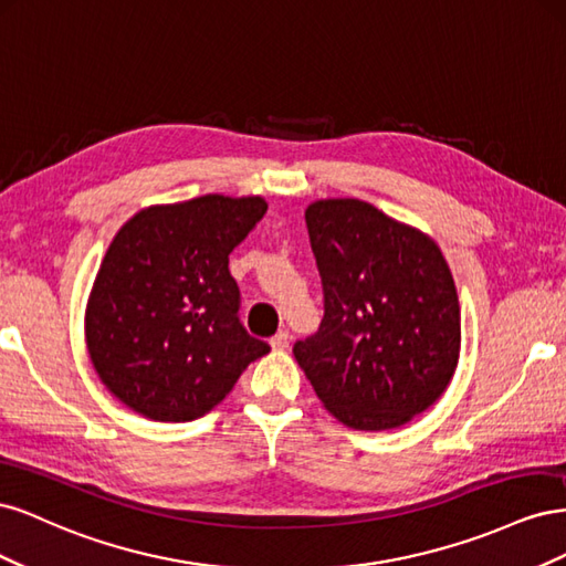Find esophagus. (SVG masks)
Returning <instances> with one entry per match:
<instances>
[{"instance_id": "obj_1", "label": "esophagus", "mask_w": 566, "mask_h": 566, "mask_svg": "<svg viewBox=\"0 0 566 566\" xmlns=\"http://www.w3.org/2000/svg\"><path fill=\"white\" fill-rule=\"evenodd\" d=\"M271 347H273V352L287 349V347H290V333H287V331H281V333L273 335V337H271Z\"/></svg>"}]
</instances>
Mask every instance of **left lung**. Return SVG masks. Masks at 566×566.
<instances>
[{
	"label": "left lung",
	"instance_id": "obj_1",
	"mask_svg": "<svg viewBox=\"0 0 566 566\" xmlns=\"http://www.w3.org/2000/svg\"><path fill=\"white\" fill-rule=\"evenodd\" d=\"M323 285L318 333L295 342L316 397L354 430L408 422L449 387L460 352L451 269L432 238L356 198L304 212Z\"/></svg>",
	"mask_w": 566,
	"mask_h": 566
}]
</instances>
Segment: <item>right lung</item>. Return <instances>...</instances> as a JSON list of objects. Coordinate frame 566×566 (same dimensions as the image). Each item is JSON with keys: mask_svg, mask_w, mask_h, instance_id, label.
Masks as SVG:
<instances>
[{"mask_svg": "<svg viewBox=\"0 0 566 566\" xmlns=\"http://www.w3.org/2000/svg\"><path fill=\"white\" fill-rule=\"evenodd\" d=\"M266 214L260 196L142 210L117 231L87 306L90 358L115 397L158 422L196 420L271 347L241 323L229 254Z\"/></svg>", "mask_w": 566, "mask_h": 566, "instance_id": "add662e5", "label": "right lung"}]
</instances>
